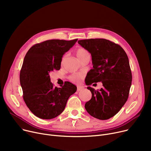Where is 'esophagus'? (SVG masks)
<instances>
[{
    "label": "esophagus",
    "mask_w": 151,
    "mask_h": 151,
    "mask_svg": "<svg viewBox=\"0 0 151 151\" xmlns=\"http://www.w3.org/2000/svg\"><path fill=\"white\" fill-rule=\"evenodd\" d=\"M83 89H84V88H83V87L78 86V89H77V91H81V90Z\"/></svg>",
    "instance_id": "34e87169"
}]
</instances>
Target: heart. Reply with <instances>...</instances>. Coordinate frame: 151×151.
Instances as JSON below:
<instances>
[{"label":"heart","mask_w":151,"mask_h":151,"mask_svg":"<svg viewBox=\"0 0 151 151\" xmlns=\"http://www.w3.org/2000/svg\"><path fill=\"white\" fill-rule=\"evenodd\" d=\"M76 55L80 61H81L83 59L86 58V57L89 56V54L88 51H87L84 48H82V47H80V48H78L76 51ZM65 57H63L62 59V62L64 60ZM84 77V75L81 73H73L72 75H71L70 76V79L71 81H73L75 83H79L80 82Z\"/></svg>","instance_id":"obj_1"}]
</instances>
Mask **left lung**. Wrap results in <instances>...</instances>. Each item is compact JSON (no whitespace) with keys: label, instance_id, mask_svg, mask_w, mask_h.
<instances>
[{"label":"left lung","instance_id":"obj_1","mask_svg":"<svg viewBox=\"0 0 151 151\" xmlns=\"http://www.w3.org/2000/svg\"><path fill=\"white\" fill-rule=\"evenodd\" d=\"M78 43L92 56L93 68L87 75V84L101 81L104 86L99 91L87 88L92 98L85 108L95 118L108 119L119 111L129 97L132 75L128 56L120 45L108 40L91 38Z\"/></svg>","mask_w":151,"mask_h":151}]
</instances>
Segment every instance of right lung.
<instances>
[{
    "label": "right lung",
    "instance_id": "obj_1",
    "mask_svg": "<svg viewBox=\"0 0 151 151\" xmlns=\"http://www.w3.org/2000/svg\"><path fill=\"white\" fill-rule=\"evenodd\" d=\"M77 40H49L34 45L26 53L20 71V84L23 99L37 117L43 119L57 117L76 91V86L68 81L60 88L54 87L50 73L60 70L63 55Z\"/></svg>",
    "mask_w": 151,
    "mask_h": 151
}]
</instances>
